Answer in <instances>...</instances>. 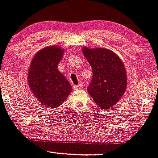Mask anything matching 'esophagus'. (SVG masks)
I'll use <instances>...</instances> for the list:
<instances>
[{
    "mask_svg": "<svg viewBox=\"0 0 158 158\" xmlns=\"http://www.w3.org/2000/svg\"><path fill=\"white\" fill-rule=\"evenodd\" d=\"M82 86H83V85H73V89H74V90H78V89H80V88H82Z\"/></svg>",
    "mask_w": 158,
    "mask_h": 158,
    "instance_id": "1",
    "label": "esophagus"
}]
</instances>
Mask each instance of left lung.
I'll return each instance as SVG.
<instances>
[{"label":"left lung","mask_w":158,"mask_h":158,"mask_svg":"<svg viewBox=\"0 0 158 158\" xmlns=\"http://www.w3.org/2000/svg\"><path fill=\"white\" fill-rule=\"evenodd\" d=\"M91 65L93 77L88 91L94 102L103 109L118 102L127 89L126 68L118 56L106 48L82 49Z\"/></svg>","instance_id":"1"}]
</instances>
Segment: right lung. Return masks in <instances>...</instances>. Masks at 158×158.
I'll return each mask as SVG.
<instances>
[{
  "instance_id": "right-lung-1",
  "label": "right lung",
  "mask_w": 158,
  "mask_h": 158,
  "mask_svg": "<svg viewBox=\"0 0 158 158\" xmlns=\"http://www.w3.org/2000/svg\"><path fill=\"white\" fill-rule=\"evenodd\" d=\"M64 53L58 46L45 47L34 56L28 70L30 89L47 108L60 106L71 92V85L57 67Z\"/></svg>"
}]
</instances>
